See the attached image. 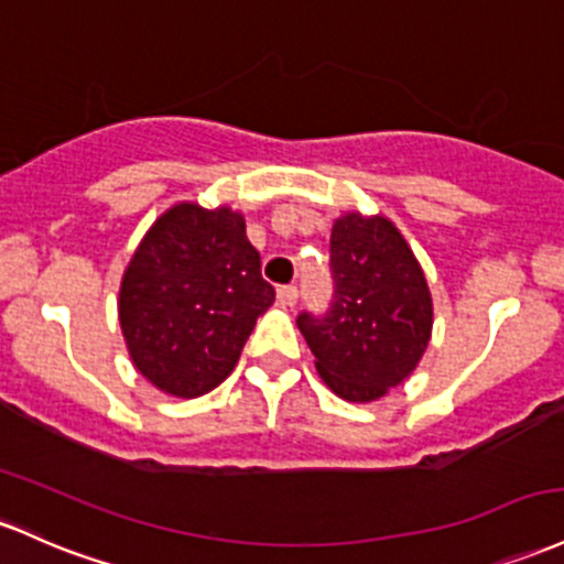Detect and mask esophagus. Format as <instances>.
I'll return each instance as SVG.
<instances>
[{
	"instance_id": "1",
	"label": "esophagus",
	"mask_w": 564,
	"mask_h": 564,
	"mask_svg": "<svg viewBox=\"0 0 564 564\" xmlns=\"http://www.w3.org/2000/svg\"><path fill=\"white\" fill-rule=\"evenodd\" d=\"M296 296H300V289L292 286V283H289V286H278V302H281L283 307H292Z\"/></svg>"
}]
</instances>
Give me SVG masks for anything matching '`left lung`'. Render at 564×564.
<instances>
[{
    "instance_id": "left-lung-1",
    "label": "left lung",
    "mask_w": 564,
    "mask_h": 564,
    "mask_svg": "<svg viewBox=\"0 0 564 564\" xmlns=\"http://www.w3.org/2000/svg\"><path fill=\"white\" fill-rule=\"evenodd\" d=\"M329 270L332 305L321 315L302 311L296 326L334 393L375 401L404 382L429 348V283L406 240L382 216L334 221Z\"/></svg>"
}]
</instances>
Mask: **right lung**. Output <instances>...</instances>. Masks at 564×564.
Listing matches in <instances>:
<instances>
[{"label": "right lung", "instance_id": "add662e5", "mask_svg": "<svg viewBox=\"0 0 564 564\" xmlns=\"http://www.w3.org/2000/svg\"><path fill=\"white\" fill-rule=\"evenodd\" d=\"M243 216L178 203L135 249L120 289V326L141 375L197 399L225 382L253 324L275 300Z\"/></svg>", "mask_w": 564, "mask_h": 564}]
</instances>
